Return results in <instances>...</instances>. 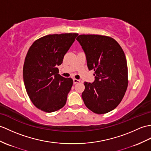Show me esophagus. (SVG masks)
Returning a JSON list of instances; mask_svg holds the SVG:
<instances>
[{"mask_svg": "<svg viewBox=\"0 0 151 151\" xmlns=\"http://www.w3.org/2000/svg\"><path fill=\"white\" fill-rule=\"evenodd\" d=\"M73 83H75V84L80 82V80H77V79H75V78H73Z\"/></svg>", "mask_w": 151, "mask_h": 151, "instance_id": "1", "label": "esophagus"}]
</instances>
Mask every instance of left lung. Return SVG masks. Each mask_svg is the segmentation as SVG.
Listing matches in <instances>:
<instances>
[{"instance_id": "obj_1", "label": "left lung", "mask_w": 151, "mask_h": 151, "mask_svg": "<svg viewBox=\"0 0 151 151\" xmlns=\"http://www.w3.org/2000/svg\"><path fill=\"white\" fill-rule=\"evenodd\" d=\"M86 55L94 80L84 82L82 97L93 113L104 114L116 107L128 85L127 60L120 45L113 38L99 35H80L76 38Z\"/></svg>"}]
</instances>
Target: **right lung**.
<instances>
[{
	"mask_svg": "<svg viewBox=\"0 0 151 151\" xmlns=\"http://www.w3.org/2000/svg\"><path fill=\"white\" fill-rule=\"evenodd\" d=\"M77 36L48 35L34 42L28 50L23 68L24 86L33 104L46 113L59 110L67 101L73 82L60 75L57 66Z\"/></svg>",
	"mask_w": 151,
	"mask_h": 151,
	"instance_id": "1",
	"label": "right lung"
}]
</instances>
